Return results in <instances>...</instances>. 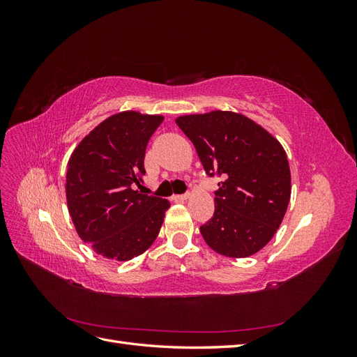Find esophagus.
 Wrapping results in <instances>:
<instances>
[{
    "mask_svg": "<svg viewBox=\"0 0 357 357\" xmlns=\"http://www.w3.org/2000/svg\"><path fill=\"white\" fill-rule=\"evenodd\" d=\"M189 197H190L189 193H185V195H172V199L177 201V202H180V201H186Z\"/></svg>",
    "mask_w": 357,
    "mask_h": 357,
    "instance_id": "esophagus-1",
    "label": "esophagus"
}]
</instances>
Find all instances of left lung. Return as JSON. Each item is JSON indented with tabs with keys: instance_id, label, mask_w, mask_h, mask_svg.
I'll return each mask as SVG.
<instances>
[{
	"instance_id": "obj_1",
	"label": "left lung",
	"mask_w": 357,
	"mask_h": 357,
	"mask_svg": "<svg viewBox=\"0 0 357 357\" xmlns=\"http://www.w3.org/2000/svg\"><path fill=\"white\" fill-rule=\"evenodd\" d=\"M176 123L197 149L210 177H222L214 214L199 231L214 252L247 257L275 235L290 201V168L283 146L243 114H188Z\"/></svg>"
}]
</instances>
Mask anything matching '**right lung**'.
<instances>
[{
  "label": "right lung",
  "mask_w": 357,
  "mask_h": 357,
  "mask_svg": "<svg viewBox=\"0 0 357 357\" xmlns=\"http://www.w3.org/2000/svg\"><path fill=\"white\" fill-rule=\"evenodd\" d=\"M164 121L159 114L122 112L86 135L68 160L67 204L80 238L95 253L131 261L153 244L169 201L144 195V155Z\"/></svg>",
  "instance_id": "1"
}]
</instances>
